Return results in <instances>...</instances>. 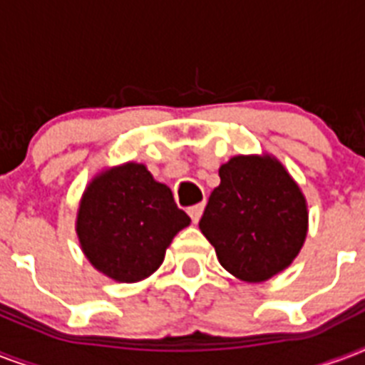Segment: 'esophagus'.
<instances>
[{
    "label": "esophagus",
    "mask_w": 365,
    "mask_h": 365,
    "mask_svg": "<svg viewBox=\"0 0 365 365\" xmlns=\"http://www.w3.org/2000/svg\"><path fill=\"white\" fill-rule=\"evenodd\" d=\"M202 210H205V202H200V205H195V206H191V208H189L187 214L191 216L193 223H199L200 216H202Z\"/></svg>",
    "instance_id": "esophagus-1"
}]
</instances>
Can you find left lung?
<instances>
[{
	"label": "left lung",
	"mask_w": 365,
	"mask_h": 365,
	"mask_svg": "<svg viewBox=\"0 0 365 365\" xmlns=\"http://www.w3.org/2000/svg\"><path fill=\"white\" fill-rule=\"evenodd\" d=\"M220 180L199 227L223 269L252 284L288 269L309 231L299 183L271 153L235 155L220 166Z\"/></svg>",
	"instance_id": "left-lung-1"
}]
</instances>
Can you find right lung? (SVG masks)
<instances>
[{"label":"right lung","instance_id":"1","mask_svg":"<svg viewBox=\"0 0 365 365\" xmlns=\"http://www.w3.org/2000/svg\"><path fill=\"white\" fill-rule=\"evenodd\" d=\"M191 217L142 163L100 170L83 191L76 233L83 254L115 282H140L165 259L166 248Z\"/></svg>","mask_w":365,"mask_h":365}]
</instances>
